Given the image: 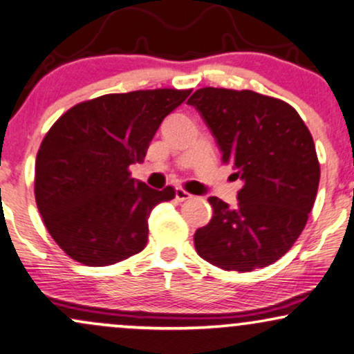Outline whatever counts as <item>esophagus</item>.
Returning a JSON list of instances; mask_svg holds the SVG:
<instances>
[{
    "mask_svg": "<svg viewBox=\"0 0 354 354\" xmlns=\"http://www.w3.org/2000/svg\"><path fill=\"white\" fill-rule=\"evenodd\" d=\"M174 196H176V199L180 201V203H183V201H187V199L192 198L189 192L183 189V187H176V192H174Z\"/></svg>",
    "mask_w": 354,
    "mask_h": 354,
    "instance_id": "obj_1",
    "label": "esophagus"
}]
</instances>
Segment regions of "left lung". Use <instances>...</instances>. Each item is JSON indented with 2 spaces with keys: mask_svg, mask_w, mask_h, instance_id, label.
<instances>
[{
  "mask_svg": "<svg viewBox=\"0 0 354 354\" xmlns=\"http://www.w3.org/2000/svg\"><path fill=\"white\" fill-rule=\"evenodd\" d=\"M243 181L234 209L216 196L194 234L196 252L225 271L265 268L289 252L314 207L320 165L314 138L288 102L250 89L201 88L187 100Z\"/></svg>",
  "mask_w": 354,
  "mask_h": 354,
  "instance_id": "1",
  "label": "left lung"
}]
</instances>
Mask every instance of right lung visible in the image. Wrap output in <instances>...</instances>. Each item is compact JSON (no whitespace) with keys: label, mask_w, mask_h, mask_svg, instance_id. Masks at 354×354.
Segmentation results:
<instances>
[{"label":"right lung","mask_w":354,"mask_h":354,"mask_svg":"<svg viewBox=\"0 0 354 354\" xmlns=\"http://www.w3.org/2000/svg\"><path fill=\"white\" fill-rule=\"evenodd\" d=\"M191 89H140L73 106L44 137L34 192L48 234L75 261L107 266L140 253L149 217L174 189H151L129 167Z\"/></svg>","instance_id":"right-lung-1"}]
</instances>
